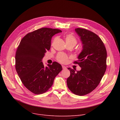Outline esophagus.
<instances>
[{"instance_id":"1","label":"esophagus","mask_w":120,"mask_h":120,"mask_svg":"<svg viewBox=\"0 0 120 120\" xmlns=\"http://www.w3.org/2000/svg\"><path fill=\"white\" fill-rule=\"evenodd\" d=\"M62 68H63V70H66V69H67V68L65 66L62 65Z\"/></svg>"}]
</instances>
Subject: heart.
Segmentation results:
<instances>
[{
	"label": "heart",
	"mask_w": 120,
	"mask_h": 120,
	"mask_svg": "<svg viewBox=\"0 0 120 120\" xmlns=\"http://www.w3.org/2000/svg\"><path fill=\"white\" fill-rule=\"evenodd\" d=\"M65 38L67 45H72L74 46L77 43L76 38L71 34H67ZM56 59L61 63H66L68 61V57L65 53L61 52L57 56Z\"/></svg>",
	"instance_id": "1"
}]
</instances>
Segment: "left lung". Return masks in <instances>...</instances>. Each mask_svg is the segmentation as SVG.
Listing matches in <instances>:
<instances>
[{"label":"left lung","instance_id":"1","mask_svg":"<svg viewBox=\"0 0 120 120\" xmlns=\"http://www.w3.org/2000/svg\"><path fill=\"white\" fill-rule=\"evenodd\" d=\"M75 32L80 37L82 50L78 56V64L81 68L75 71L68 68L71 74L67 80L68 87L74 94L83 96L91 92L99 84L106 68L107 53L100 38L92 31L76 28Z\"/></svg>","mask_w":120,"mask_h":120}]
</instances>
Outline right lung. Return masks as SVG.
I'll list each match as a JSON object with an SVG mask.
<instances>
[{
  "mask_svg": "<svg viewBox=\"0 0 120 120\" xmlns=\"http://www.w3.org/2000/svg\"><path fill=\"white\" fill-rule=\"evenodd\" d=\"M59 29L43 28L28 34L21 40L15 54V69L22 83L36 94L46 92L62 70L56 62L44 67L42 59L51 46L52 37Z\"/></svg>",
  "mask_w": 120,
  "mask_h": 120,
  "instance_id": "right-lung-1",
  "label": "right lung"
}]
</instances>
